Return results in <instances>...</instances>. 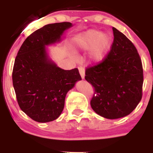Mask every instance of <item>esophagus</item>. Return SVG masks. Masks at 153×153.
<instances>
[{"mask_svg": "<svg viewBox=\"0 0 153 153\" xmlns=\"http://www.w3.org/2000/svg\"><path fill=\"white\" fill-rule=\"evenodd\" d=\"M79 72L80 75H81V78L82 79H84V77H85V70L83 67H79Z\"/></svg>", "mask_w": 153, "mask_h": 153, "instance_id": "obj_1", "label": "esophagus"}]
</instances>
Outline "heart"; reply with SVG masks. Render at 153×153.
Returning <instances> with one entry per match:
<instances>
[{"label":"heart","mask_w":153,"mask_h":153,"mask_svg":"<svg viewBox=\"0 0 153 153\" xmlns=\"http://www.w3.org/2000/svg\"><path fill=\"white\" fill-rule=\"evenodd\" d=\"M110 46V37L95 29L81 32L73 39V47L75 50H89L88 58L92 64L102 62L105 59Z\"/></svg>","instance_id":"heart-1"}]
</instances>
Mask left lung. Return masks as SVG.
<instances>
[{
	"mask_svg": "<svg viewBox=\"0 0 153 153\" xmlns=\"http://www.w3.org/2000/svg\"><path fill=\"white\" fill-rule=\"evenodd\" d=\"M113 44L103 62L86 70L85 79L95 88L91 106L98 115L117 119L130 114L142 98L143 68L136 48L112 27Z\"/></svg>",
	"mask_w": 153,
	"mask_h": 153,
	"instance_id": "8db88e82",
	"label": "left lung"
}]
</instances>
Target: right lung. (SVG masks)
<instances>
[{
	"instance_id": "add662e5",
	"label": "right lung",
	"mask_w": 153,
	"mask_h": 153,
	"mask_svg": "<svg viewBox=\"0 0 153 153\" xmlns=\"http://www.w3.org/2000/svg\"><path fill=\"white\" fill-rule=\"evenodd\" d=\"M69 22L55 23L38 29L24 41L15 60L12 82L18 105L40 123L57 119L67 93L81 81L78 69L64 70L49 56L47 47L60 43Z\"/></svg>"
}]
</instances>
